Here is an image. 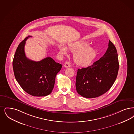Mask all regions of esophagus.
<instances>
[{
  "instance_id": "34e87169",
  "label": "esophagus",
  "mask_w": 134,
  "mask_h": 134,
  "mask_svg": "<svg viewBox=\"0 0 134 134\" xmlns=\"http://www.w3.org/2000/svg\"><path fill=\"white\" fill-rule=\"evenodd\" d=\"M64 66L65 67H66V68H68V67H70V63L69 62L66 61V62L65 63Z\"/></svg>"
}]
</instances>
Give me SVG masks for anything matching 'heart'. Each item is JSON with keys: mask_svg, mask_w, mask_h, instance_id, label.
Instances as JSON below:
<instances>
[{"mask_svg": "<svg viewBox=\"0 0 134 134\" xmlns=\"http://www.w3.org/2000/svg\"><path fill=\"white\" fill-rule=\"evenodd\" d=\"M88 45L87 43L82 42L71 44L68 47L70 51L74 53L73 59L75 63L81 67L89 66L96 57V49ZM59 49L61 54L64 55L67 54L64 47L60 45Z\"/></svg>", "mask_w": 134, "mask_h": 134, "instance_id": "1", "label": "heart"}]
</instances>
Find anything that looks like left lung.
<instances>
[{
  "label": "left lung",
  "mask_w": 134,
  "mask_h": 134,
  "mask_svg": "<svg viewBox=\"0 0 134 134\" xmlns=\"http://www.w3.org/2000/svg\"><path fill=\"white\" fill-rule=\"evenodd\" d=\"M119 67L117 49L109 40L108 48L103 57L92 65L78 69L76 79L77 92L87 98L104 94L114 83Z\"/></svg>",
  "instance_id": "left-lung-1"
}]
</instances>
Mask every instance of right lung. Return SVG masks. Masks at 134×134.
Returning <instances> with one entry per match:
<instances>
[{"label": "right lung", "instance_id": "1", "mask_svg": "<svg viewBox=\"0 0 134 134\" xmlns=\"http://www.w3.org/2000/svg\"><path fill=\"white\" fill-rule=\"evenodd\" d=\"M25 38L16 49L12 65L16 81L24 91L33 96H46L53 89L55 77L62 68L48 57L40 61L28 59L24 52Z\"/></svg>", "mask_w": 134, "mask_h": 134}]
</instances>
